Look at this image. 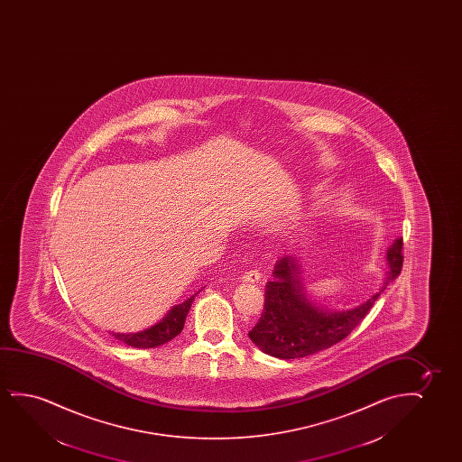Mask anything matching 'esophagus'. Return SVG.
I'll list each match as a JSON object with an SVG mask.
<instances>
[{"mask_svg":"<svg viewBox=\"0 0 462 462\" xmlns=\"http://www.w3.org/2000/svg\"><path fill=\"white\" fill-rule=\"evenodd\" d=\"M241 281H243V282H247V284H255V282H259L260 281V273L255 272V270H251V272L243 273V276H241Z\"/></svg>","mask_w":462,"mask_h":462,"instance_id":"esophagus-1","label":"esophagus"}]
</instances>
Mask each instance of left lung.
<instances>
[{
	"mask_svg": "<svg viewBox=\"0 0 462 462\" xmlns=\"http://www.w3.org/2000/svg\"><path fill=\"white\" fill-rule=\"evenodd\" d=\"M402 238L386 251L388 270L373 297L352 310H335L312 300L304 284L303 260L285 255L276 262L272 281L266 282L265 308L249 331L251 341L270 356L281 360L303 358L342 341L365 319L386 285L402 268Z\"/></svg>",
	"mask_w": 462,
	"mask_h": 462,
	"instance_id": "left-lung-1",
	"label": "left lung"
}]
</instances>
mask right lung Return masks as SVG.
<instances>
[{
    "label": "right lung",
    "instance_id": "add662e5",
    "mask_svg": "<svg viewBox=\"0 0 462 462\" xmlns=\"http://www.w3.org/2000/svg\"><path fill=\"white\" fill-rule=\"evenodd\" d=\"M196 295L188 298L183 303L175 304L158 323H154L150 328L135 331V333H110V335L114 336L115 339L131 346V347H159V346L171 341L175 336L181 333L184 320H186V316H188V312L190 310V304L194 301Z\"/></svg>",
    "mask_w": 462,
    "mask_h": 462
}]
</instances>
